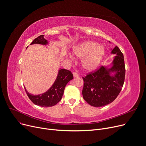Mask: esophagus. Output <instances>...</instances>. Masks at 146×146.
<instances>
[{
    "label": "esophagus",
    "instance_id": "34e87169",
    "mask_svg": "<svg viewBox=\"0 0 146 146\" xmlns=\"http://www.w3.org/2000/svg\"><path fill=\"white\" fill-rule=\"evenodd\" d=\"M73 77H74V78L78 77V76H79V74H78L77 73H76V72H73Z\"/></svg>",
    "mask_w": 146,
    "mask_h": 146
}]
</instances>
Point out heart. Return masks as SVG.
<instances>
[{
  "label": "heart",
  "mask_w": 146,
  "mask_h": 146,
  "mask_svg": "<svg viewBox=\"0 0 146 146\" xmlns=\"http://www.w3.org/2000/svg\"><path fill=\"white\" fill-rule=\"evenodd\" d=\"M94 41H85L80 43L73 50L74 55L81 60V67L84 72L95 70L100 65L105 55V50L102 45H98Z\"/></svg>",
  "instance_id": "1"
}]
</instances>
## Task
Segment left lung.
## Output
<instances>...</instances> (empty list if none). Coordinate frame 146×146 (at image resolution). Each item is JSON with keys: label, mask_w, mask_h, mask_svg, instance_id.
Returning a JSON list of instances; mask_svg holds the SVG:
<instances>
[{"label": "left lung", "mask_w": 146, "mask_h": 146, "mask_svg": "<svg viewBox=\"0 0 146 146\" xmlns=\"http://www.w3.org/2000/svg\"><path fill=\"white\" fill-rule=\"evenodd\" d=\"M111 51V54L116 56L110 64L83 78V99L92 106L101 107L112 102L124 85L125 74L124 56L117 46Z\"/></svg>", "instance_id": "obj_1"}]
</instances>
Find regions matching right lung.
Segmentation results:
<instances>
[{"label": "right lung", "mask_w": 146, "mask_h": 146, "mask_svg": "<svg viewBox=\"0 0 146 146\" xmlns=\"http://www.w3.org/2000/svg\"><path fill=\"white\" fill-rule=\"evenodd\" d=\"M33 44L47 45L49 42L44 38V35H41L36 38L30 45ZM73 79V74L70 71L64 68H59L54 82L44 93L34 95L29 94L25 87L24 88L28 96L34 104L42 107L52 106L61 101L66 85Z\"/></svg>", "instance_id": "add662e5"}]
</instances>
